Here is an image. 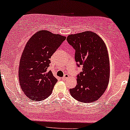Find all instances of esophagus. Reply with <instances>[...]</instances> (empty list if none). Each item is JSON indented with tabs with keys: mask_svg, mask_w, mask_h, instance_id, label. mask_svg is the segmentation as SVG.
I'll return each mask as SVG.
<instances>
[{
	"mask_svg": "<svg viewBox=\"0 0 130 130\" xmlns=\"http://www.w3.org/2000/svg\"><path fill=\"white\" fill-rule=\"evenodd\" d=\"M68 77H69V75L68 74H65L64 75V76L62 77V80H66L67 78H68Z\"/></svg>",
	"mask_w": 130,
	"mask_h": 130,
	"instance_id": "1",
	"label": "esophagus"
}]
</instances>
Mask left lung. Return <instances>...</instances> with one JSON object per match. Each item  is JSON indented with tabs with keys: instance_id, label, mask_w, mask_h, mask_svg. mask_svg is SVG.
<instances>
[{
	"instance_id": "left-lung-1",
	"label": "left lung",
	"mask_w": 130,
	"mask_h": 130,
	"mask_svg": "<svg viewBox=\"0 0 130 130\" xmlns=\"http://www.w3.org/2000/svg\"><path fill=\"white\" fill-rule=\"evenodd\" d=\"M67 40L75 51L77 66L83 67L77 76L76 86L70 89L71 95L85 103L96 101L104 93L109 82V57L106 44L91 31L70 35Z\"/></svg>"
}]
</instances>
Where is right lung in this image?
I'll return each instance as SVG.
<instances>
[{
  "label": "right lung",
  "mask_w": 130,
  "mask_h": 130,
  "mask_svg": "<svg viewBox=\"0 0 130 130\" xmlns=\"http://www.w3.org/2000/svg\"><path fill=\"white\" fill-rule=\"evenodd\" d=\"M66 37L40 30L29 39L20 61L19 82L27 97L41 101L52 94L57 80L49 70L50 57Z\"/></svg>",
  "instance_id": "1"
}]
</instances>
